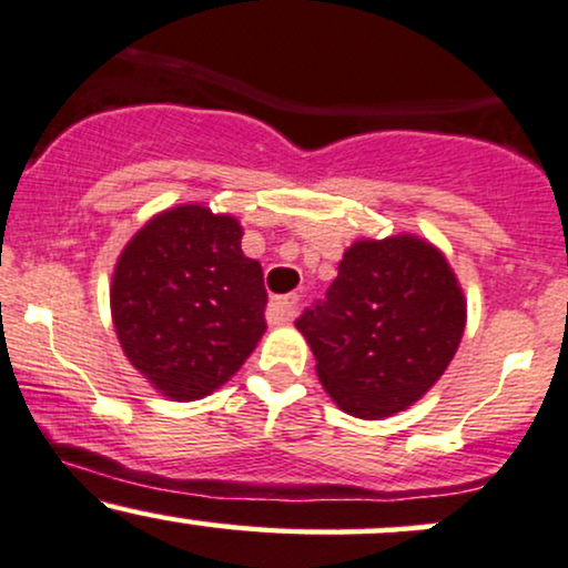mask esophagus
Wrapping results in <instances>:
<instances>
[{"mask_svg":"<svg viewBox=\"0 0 568 568\" xmlns=\"http://www.w3.org/2000/svg\"><path fill=\"white\" fill-rule=\"evenodd\" d=\"M297 303H300V297H297V295L273 297V300H271V305H268V318H271L273 324L290 322V318H295V313H297Z\"/></svg>","mask_w":568,"mask_h":568,"instance_id":"34e87169","label":"esophagus"}]
</instances>
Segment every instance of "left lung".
<instances>
[{"label": "left lung", "instance_id": "obj_1", "mask_svg": "<svg viewBox=\"0 0 568 568\" xmlns=\"http://www.w3.org/2000/svg\"><path fill=\"white\" fill-rule=\"evenodd\" d=\"M295 326L339 409L377 419L412 406L444 375L463 339L465 297L423 239L356 242Z\"/></svg>", "mask_w": 568, "mask_h": 568}]
</instances>
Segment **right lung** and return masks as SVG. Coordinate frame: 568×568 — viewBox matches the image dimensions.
<instances>
[{
	"instance_id": "1",
	"label": "right lung",
	"mask_w": 568,
	"mask_h": 568,
	"mask_svg": "<svg viewBox=\"0 0 568 568\" xmlns=\"http://www.w3.org/2000/svg\"><path fill=\"white\" fill-rule=\"evenodd\" d=\"M268 292L229 215L183 204L135 233L113 271L111 313L138 372L178 402L210 396L255 351Z\"/></svg>"
}]
</instances>
